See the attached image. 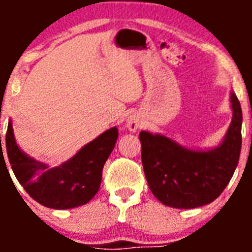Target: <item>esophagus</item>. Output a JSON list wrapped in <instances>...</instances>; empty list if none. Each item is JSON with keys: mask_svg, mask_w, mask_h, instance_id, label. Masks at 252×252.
Segmentation results:
<instances>
[{"mask_svg": "<svg viewBox=\"0 0 252 252\" xmlns=\"http://www.w3.org/2000/svg\"><path fill=\"white\" fill-rule=\"evenodd\" d=\"M126 125H127V127L130 131H136L141 126V122H140V120L137 119L136 116H130L127 121H126Z\"/></svg>", "mask_w": 252, "mask_h": 252, "instance_id": "obj_1", "label": "esophagus"}]
</instances>
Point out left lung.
I'll return each instance as SVG.
<instances>
[{
    "label": "left lung",
    "instance_id": "1",
    "mask_svg": "<svg viewBox=\"0 0 252 252\" xmlns=\"http://www.w3.org/2000/svg\"><path fill=\"white\" fill-rule=\"evenodd\" d=\"M232 121L221 145L195 151L159 133L141 131V160L149 188L168 207L197 208L213 202L230 183L241 153V104L231 93Z\"/></svg>",
    "mask_w": 252,
    "mask_h": 252
}]
</instances>
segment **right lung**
<instances>
[{
  "label": "right lung",
  "mask_w": 252,
  "mask_h": 252,
  "mask_svg": "<svg viewBox=\"0 0 252 252\" xmlns=\"http://www.w3.org/2000/svg\"><path fill=\"white\" fill-rule=\"evenodd\" d=\"M117 137L119 130L110 128L83 146L72 159L49 168L48 164L36 161L20 150L10 121L6 132V151L13 174L31 198L48 208L69 209L88 203L98 192L102 169ZM1 157H3L2 148Z\"/></svg>",
  "instance_id": "obj_1"
}]
</instances>
